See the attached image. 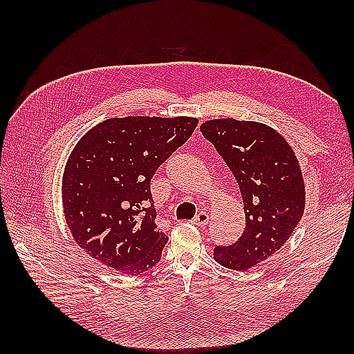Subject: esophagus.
Returning a JSON list of instances; mask_svg holds the SVG:
<instances>
[{
	"label": "esophagus",
	"instance_id": "34e87169",
	"mask_svg": "<svg viewBox=\"0 0 354 354\" xmlns=\"http://www.w3.org/2000/svg\"><path fill=\"white\" fill-rule=\"evenodd\" d=\"M208 222H209V216L205 212L198 213L196 216H194V219H193V223L198 225V227H207Z\"/></svg>",
	"mask_w": 354,
	"mask_h": 354
}]
</instances>
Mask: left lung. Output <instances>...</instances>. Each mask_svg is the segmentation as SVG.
<instances>
[{
  "instance_id": "1",
  "label": "left lung",
  "mask_w": 354,
  "mask_h": 354,
  "mask_svg": "<svg viewBox=\"0 0 354 354\" xmlns=\"http://www.w3.org/2000/svg\"><path fill=\"white\" fill-rule=\"evenodd\" d=\"M201 132L234 175L245 208V231L236 243L214 248L219 265L246 270L288 242L304 213V181L295 153L263 123L209 120Z\"/></svg>"
}]
</instances>
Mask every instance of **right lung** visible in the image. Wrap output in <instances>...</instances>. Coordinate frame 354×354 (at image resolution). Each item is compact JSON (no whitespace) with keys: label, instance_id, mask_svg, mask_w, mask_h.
Wrapping results in <instances>:
<instances>
[{"label":"right lung","instance_id":"obj_1","mask_svg":"<svg viewBox=\"0 0 354 354\" xmlns=\"http://www.w3.org/2000/svg\"><path fill=\"white\" fill-rule=\"evenodd\" d=\"M196 126L192 117L109 118L80 138L65 165L62 204L93 259L127 275L161 260L169 237L156 230L150 179Z\"/></svg>","mask_w":354,"mask_h":354}]
</instances>
